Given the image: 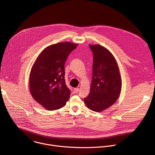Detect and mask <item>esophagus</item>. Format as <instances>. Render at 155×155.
Listing matches in <instances>:
<instances>
[{
  "mask_svg": "<svg viewBox=\"0 0 155 155\" xmlns=\"http://www.w3.org/2000/svg\"><path fill=\"white\" fill-rule=\"evenodd\" d=\"M78 91H79L78 88H74V93H77L78 92Z\"/></svg>",
  "mask_w": 155,
  "mask_h": 155,
  "instance_id": "obj_1",
  "label": "esophagus"
}]
</instances>
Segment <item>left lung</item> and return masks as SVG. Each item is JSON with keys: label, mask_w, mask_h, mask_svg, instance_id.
<instances>
[{"label": "left lung", "mask_w": 155, "mask_h": 155, "mask_svg": "<svg viewBox=\"0 0 155 155\" xmlns=\"http://www.w3.org/2000/svg\"><path fill=\"white\" fill-rule=\"evenodd\" d=\"M93 54L90 93L84 99L86 105L100 112L112 105L121 90V78L112 53L99 45H89Z\"/></svg>", "instance_id": "obj_1"}]
</instances>
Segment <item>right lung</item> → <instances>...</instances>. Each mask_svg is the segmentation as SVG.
<instances>
[{"label": "right lung", "mask_w": 155, "mask_h": 155, "mask_svg": "<svg viewBox=\"0 0 155 155\" xmlns=\"http://www.w3.org/2000/svg\"><path fill=\"white\" fill-rule=\"evenodd\" d=\"M77 44L62 42L43 50L32 67L29 89L33 98L44 108L55 110L64 107L71 90L66 86L64 64Z\"/></svg>", "instance_id": "1"}]
</instances>
